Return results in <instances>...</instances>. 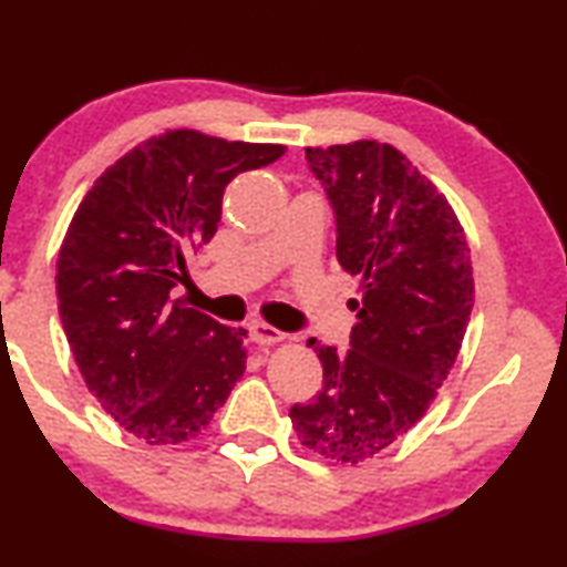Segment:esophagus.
Masks as SVG:
<instances>
[{"instance_id": "esophagus-1", "label": "esophagus", "mask_w": 567, "mask_h": 567, "mask_svg": "<svg viewBox=\"0 0 567 567\" xmlns=\"http://www.w3.org/2000/svg\"><path fill=\"white\" fill-rule=\"evenodd\" d=\"M249 333H251V339L257 341V344H277V341H282L285 339V333L282 331H277L275 326H269V323H251L249 326Z\"/></svg>"}]
</instances>
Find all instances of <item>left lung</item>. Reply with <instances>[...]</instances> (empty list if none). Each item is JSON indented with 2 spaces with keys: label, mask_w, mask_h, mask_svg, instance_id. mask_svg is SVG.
I'll list each match as a JSON object with an SVG mask.
<instances>
[{
  "label": "left lung",
  "mask_w": 567,
  "mask_h": 567,
  "mask_svg": "<svg viewBox=\"0 0 567 567\" xmlns=\"http://www.w3.org/2000/svg\"><path fill=\"white\" fill-rule=\"evenodd\" d=\"M337 215V259L362 280L344 354L310 339L323 390L290 409L302 444L370 460L424 416L450 374L475 300L465 230L446 197L390 143L306 148Z\"/></svg>",
  "instance_id": "1"
}]
</instances>
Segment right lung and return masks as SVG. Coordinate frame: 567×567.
I'll use <instances>...</instances> for the list:
<instances>
[{
    "mask_svg": "<svg viewBox=\"0 0 567 567\" xmlns=\"http://www.w3.org/2000/svg\"><path fill=\"white\" fill-rule=\"evenodd\" d=\"M282 154L189 127L151 135L71 218L55 265L63 331L90 393L141 442L195 440L246 370V331L169 292L218 230L228 182Z\"/></svg>",
    "mask_w": 567,
    "mask_h": 567,
    "instance_id": "1",
    "label": "right lung"
}]
</instances>
